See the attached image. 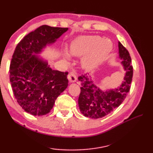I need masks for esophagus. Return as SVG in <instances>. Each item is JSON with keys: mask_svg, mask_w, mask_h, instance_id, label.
<instances>
[{"mask_svg": "<svg viewBox=\"0 0 153 153\" xmlns=\"http://www.w3.org/2000/svg\"><path fill=\"white\" fill-rule=\"evenodd\" d=\"M67 78H68L69 81L70 82H76L77 80V77L76 76V75H75L73 72H70V73L69 74L68 76H67Z\"/></svg>", "mask_w": 153, "mask_h": 153, "instance_id": "1", "label": "esophagus"}]
</instances>
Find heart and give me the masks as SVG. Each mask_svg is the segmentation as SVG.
Returning a JSON list of instances; mask_svg holds the SVG:
<instances>
[{"mask_svg":"<svg viewBox=\"0 0 153 153\" xmlns=\"http://www.w3.org/2000/svg\"><path fill=\"white\" fill-rule=\"evenodd\" d=\"M113 48V45L108 39H102L99 36H79L72 42L69 53L74 56H82L81 65L83 68L90 70L103 61ZM65 58L69 59L67 52Z\"/></svg>","mask_w":153,"mask_h":153,"instance_id":"obj_1","label":"heart"}]
</instances>
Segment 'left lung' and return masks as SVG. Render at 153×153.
<instances>
[{"label":"left lung","instance_id":"1","mask_svg":"<svg viewBox=\"0 0 153 153\" xmlns=\"http://www.w3.org/2000/svg\"><path fill=\"white\" fill-rule=\"evenodd\" d=\"M118 47L119 57L122 60L121 64L126 73L123 80L117 88L103 90L96 86L91 77L83 75L78 77L82 85L78 105L85 117L92 119L105 117L123 102L129 91L133 76L131 57L128 50L120 42H118Z\"/></svg>","mask_w":153,"mask_h":153}]
</instances>
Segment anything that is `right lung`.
I'll return each mask as SVG.
<instances>
[{"mask_svg": "<svg viewBox=\"0 0 153 153\" xmlns=\"http://www.w3.org/2000/svg\"><path fill=\"white\" fill-rule=\"evenodd\" d=\"M67 30V27L43 25L25 36L15 49L10 82L18 104L31 115L48 113L68 86V73L53 70L48 61L38 55Z\"/></svg>", "mask_w": 153, "mask_h": 153, "instance_id": "right-lung-1", "label": "right lung"}]
</instances>
